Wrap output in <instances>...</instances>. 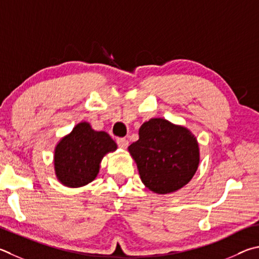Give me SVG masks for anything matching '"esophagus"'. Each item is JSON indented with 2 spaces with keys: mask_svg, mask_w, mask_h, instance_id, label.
Returning <instances> with one entry per match:
<instances>
[{
  "mask_svg": "<svg viewBox=\"0 0 259 259\" xmlns=\"http://www.w3.org/2000/svg\"><path fill=\"white\" fill-rule=\"evenodd\" d=\"M116 143H117V146H119V147L122 149H125L129 145V142L125 138H117Z\"/></svg>",
  "mask_w": 259,
  "mask_h": 259,
  "instance_id": "obj_1",
  "label": "esophagus"
}]
</instances>
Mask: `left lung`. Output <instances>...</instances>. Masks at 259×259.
I'll return each mask as SVG.
<instances>
[{
    "instance_id": "left-lung-1",
    "label": "left lung",
    "mask_w": 259,
    "mask_h": 259,
    "mask_svg": "<svg viewBox=\"0 0 259 259\" xmlns=\"http://www.w3.org/2000/svg\"><path fill=\"white\" fill-rule=\"evenodd\" d=\"M144 185L155 194L178 191L199 165V146L186 126L154 117L139 128V139L128 147Z\"/></svg>"
}]
</instances>
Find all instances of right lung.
<instances>
[{"instance_id": "add662e5", "label": "right lung", "mask_w": 259, "mask_h": 259, "mask_svg": "<svg viewBox=\"0 0 259 259\" xmlns=\"http://www.w3.org/2000/svg\"><path fill=\"white\" fill-rule=\"evenodd\" d=\"M116 148L109 134L95 131L88 122H80L55 146V176L65 187L86 186L95 180L103 157Z\"/></svg>"}]
</instances>
